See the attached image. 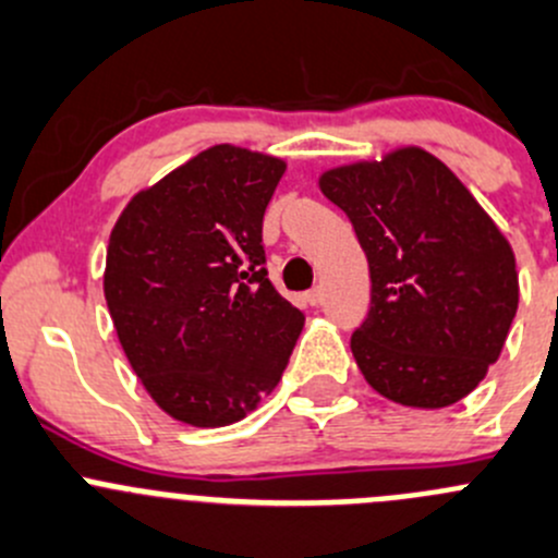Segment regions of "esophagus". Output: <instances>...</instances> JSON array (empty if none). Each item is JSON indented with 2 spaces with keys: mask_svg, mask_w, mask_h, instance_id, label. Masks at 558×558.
<instances>
[{
  "mask_svg": "<svg viewBox=\"0 0 558 558\" xmlns=\"http://www.w3.org/2000/svg\"><path fill=\"white\" fill-rule=\"evenodd\" d=\"M303 301H306L308 306H319V303H323V287H314V290H308L306 295H303Z\"/></svg>",
  "mask_w": 558,
  "mask_h": 558,
  "instance_id": "obj_1",
  "label": "esophagus"
}]
</instances>
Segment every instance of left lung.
<instances>
[{
	"instance_id": "left-lung-1",
	"label": "left lung",
	"mask_w": 558,
	"mask_h": 558,
	"mask_svg": "<svg viewBox=\"0 0 558 558\" xmlns=\"http://www.w3.org/2000/svg\"><path fill=\"white\" fill-rule=\"evenodd\" d=\"M368 260L372 306L352 333L377 393L439 410L472 393L496 363L518 308L510 244L453 170L423 148L319 175Z\"/></svg>"
}]
</instances>
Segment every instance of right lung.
<instances>
[{"mask_svg":"<svg viewBox=\"0 0 558 558\" xmlns=\"http://www.w3.org/2000/svg\"><path fill=\"white\" fill-rule=\"evenodd\" d=\"M281 173L277 157L211 146L137 192L110 230V319L132 372L175 421H241L290 361L303 314L268 281L263 250Z\"/></svg>","mask_w":558,"mask_h":558,"instance_id":"1","label":"right lung"}]
</instances>
